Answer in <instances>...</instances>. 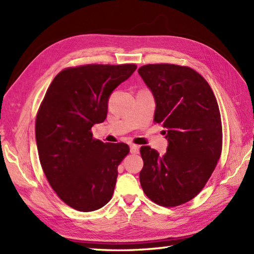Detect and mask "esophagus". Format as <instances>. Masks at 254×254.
I'll return each mask as SVG.
<instances>
[{
    "instance_id": "1",
    "label": "esophagus",
    "mask_w": 254,
    "mask_h": 254,
    "mask_svg": "<svg viewBox=\"0 0 254 254\" xmlns=\"http://www.w3.org/2000/svg\"><path fill=\"white\" fill-rule=\"evenodd\" d=\"M130 150L132 154H137L138 150H139V146L138 145H135V144H131L130 145Z\"/></svg>"
}]
</instances>
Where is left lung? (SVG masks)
I'll return each instance as SVG.
<instances>
[{"instance_id":"1","label":"left lung","mask_w":254,"mask_h":254,"mask_svg":"<svg viewBox=\"0 0 254 254\" xmlns=\"http://www.w3.org/2000/svg\"><path fill=\"white\" fill-rule=\"evenodd\" d=\"M153 91L155 123H161L168 148L160 156L141 147L139 182L154 203L175 207L195 197L212 176L223 148L219 107L201 74L189 66L160 63L138 68Z\"/></svg>"}]
</instances>
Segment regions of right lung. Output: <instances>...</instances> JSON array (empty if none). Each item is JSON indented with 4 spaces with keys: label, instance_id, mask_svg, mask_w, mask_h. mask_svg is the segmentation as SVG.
I'll use <instances>...</instances> for the list:
<instances>
[{
    "label": "right lung",
    "instance_id": "1",
    "mask_svg": "<svg viewBox=\"0 0 254 254\" xmlns=\"http://www.w3.org/2000/svg\"><path fill=\"white\" fill-rule=\"evenodd\" d=\"M135 64H85L53 78L36 117L38 155L51 188L79 212L110 201L118 166L130 152L126 143H102L91 127L105 121L108 99L136 69Z\"/></svg>",
    "mask_w": 254,
    "mask_h": 254
}]
</instances>
